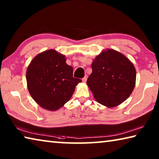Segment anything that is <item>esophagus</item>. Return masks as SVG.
<instances>
[{
	"label": "esophagus",
	"mask_w": 159,
	"mask_h": 159,
	"mask_svg": "<svg viewBox=\"0 0 159 159\" xmlns=\"http://www.w3.org/2000/svg\"><path fill=\"white\" fill-rule=\"evenodd\" d=\"M87 79H88V77L87 76H85L84 78H83V79H82V80H83V83H86V81H87Z\"/></svg>",
	"instance_id": "1"
}]
</instances>
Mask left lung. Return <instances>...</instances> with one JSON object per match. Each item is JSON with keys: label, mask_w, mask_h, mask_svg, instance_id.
Wrapping results in <instances>:
<instances>
[{"label": "left lung", "mask_w": 159, "mask_h": 159, "mask_svg": "<svg viewBox=\"0 0 159 159\" xmlns=\"http://www.w3.org/2000/svg\"><path fill=\"white\" fill-rule=\"evenodd\" d=\"M87 85L98 103L108 108L118 106L131 95L136 70L124 55L113 49L102 50L94 59Z\"/></svg>", "instance_id": "left-lung-1"}]
</instances>
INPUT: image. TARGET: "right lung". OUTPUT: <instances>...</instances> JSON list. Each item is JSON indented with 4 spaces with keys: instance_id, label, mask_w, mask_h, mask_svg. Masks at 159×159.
Masks as SVG:
<instances>
[{
    "instance_id": "right-lung-1",
    "label": "right lung",
    "mask_w": 159,
    "mask_h": 159,
    "mask_svg": "<svg viewBox=\"0 0 159 159\" xmlns=\"http://www.w3.org/2000/svg\"><path fill=\"white\" fill-rule=\"evenodd\" d=\"M26 79L31 98L51 111L62 107L81 82L73 77V68L66 63L65 55L53 49L38 54L31 60Z\"/></svg>"
}]
</instances>
